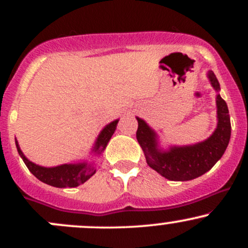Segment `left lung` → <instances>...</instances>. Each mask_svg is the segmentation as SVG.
Returning <instances> with one entry per match:
<instances>
[{
    "instance_id": "8db88e82",
    "label": "left lung",
    "mask_w": 248,
    "mask_h": 248,
    "mask_svg": "<svg viewBox=\"0 0 248 248\" xmlns=\"http://www.w3.org/2000/svg\"><path fill=\"white\" fill-rule=\"evenodd\" d=\"M207 78L212 87L219 92L220 86L212 71L207 72ZM216 104L218 124L210 138L190 146L170 147L168 150L158 148L157 134L146 121L136 118L139 122L136 139L143 150L148 166L170 181H190L209 171L224 155L231 138V121L226 102L217 94Z\"/></svg>"
}]
</instances>
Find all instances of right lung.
Listing matches in <instances>:
<instances>
[{"label":"right lung","instance_id":"right-lung-1","mask_svg":"<svg viewBox=\"0 0 248 248\" xmlns=\"http://www.w3.org/2000/svg\"><path fill=\"white\" fill-rule=\"evenodd\" d=\"M118 122L119 120L112 121L101 130L100 134H99L92 150L95 155H101L102 152L105 150V148L107 147L108 141L110 140V138H112V135L115 132ZM15 142L17 152H18L19 156H21L22 160H23L25 166H27L28 169L30 170V172L32 173L35 177L38 178L39 181H42L43 183L49 184L51 186L76 187L80 186L82 183H85V182L92 177L96 171L95 168L93 167V164H87L86 162L75 164H62V166L53 168L41 167L38 166V164L32 163V162L28 160L24 156V154L22 153L21 148L18 146V142H17V140Z\"/></svg>","mask_w":248,"mask_h":248}]
</instances>
